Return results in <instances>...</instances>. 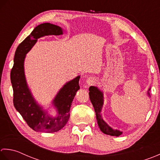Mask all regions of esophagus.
Segmentation results:
<instances>
[{
	"mask_svg": "<svg viewBox=\"0 0 160 160\" xmlns=\"http://www.w3.org/2000/svg\"><path fill=\"white\" fill-rule=\"evenodd\" d=\"M95 81H96V79H94V77H88V79H87L86 83H87L88 84V85H92V84L95 83Z\"/></svg>",
	"mask_w": 160,
	"mask_h": 160,
	"instance_id": "obj_1",
	"label": "esophagus"
}]
</instances>
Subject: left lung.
Masks as SVG:
<instances>
[{"instance_id": "8db88e82", "label": "left lung", "mask_w": 160, "mask_h": 160, "mask_svg": "<svg viewBox=\"0 0 160 160\" xmlns=\"http://www.w3.org/2000/svg\"><path fill=\"white\" fill-rule=\"evenodd\" d=\"M151 88L148 90L147 94L150 97L149 91ZM89 96L90 102L92 103L94 107V111L96 113V118L97 120V123L99 127L100 130L104 133V134L118 137L122 134V131L119 130L113 129L108 123L104 121L103 117L101 115L102 109L103 105V94L102 90H100L96 86H90L89 88Z\"/></svg>"}]
</instances>
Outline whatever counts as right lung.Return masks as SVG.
Returning a JSON list of instances; mask_svg holds the SVG:
<instances>
[{
  "mask_svg": "<svg viewBox=\"0 0 160 160\" xmlns=\"http://www.w3.org/2000/svg\"><path fill=\"white\" fill-rule=\"evenodd\" d=\"M63 33V29L59 26L49 22L40 24L19 44L15 52L14 66L10 74L14 92V106L28 125L37 132H54L63 128L70 118L71 103L80 88V76L65 84L52 102L57 110V115H53L36 102L26 81L24 70L26 54L37 43L38 38Z\"/></svg>",
  "mask_w": 160,
  "mask_h": 160,
  "instance_id": "obj_1",
  "label": "right lung"
}]
</instances>
